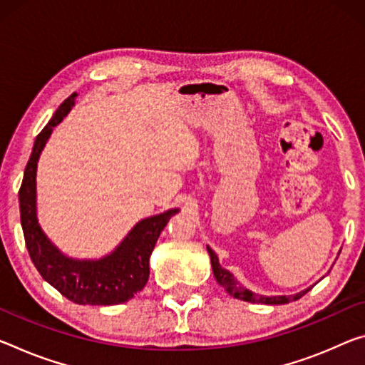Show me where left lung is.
<instances>
[{"instance_id": "obj_1", "label": "left lung", "mask_w": 365, "mask_h": 365, "mask_svg": "<svg viewBox=\"0 0 365 365\" xmlns=\"http://www.w3.org/2000/svg\"><path fill=\"white\" fill-rule=\"evenodd\" d=\"M207 253H210L211 258V266H212V273L216 281L221 284L225 291H227L230 296H234L235 299L245 300V302H252V304H268V305H279V304H289L292 300H297L307 294L312 287L305 289V291L296 294V296H273V297H266V296H259V294H255L252 291H248L244 286L239 284V281L235 279L232 273H229L227 269L222 268L219 264V258L216 253H214L210 247H207Z\"/></svg>"}]
</instances>
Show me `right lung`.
Instances as JSON below:
<instances>
[{
  "instance_id": "add662e5",
  "label": "right lung",
  "mask_w": 365,
  "mask_h": 365,
  "mask_svg": "<svg viewBox=\"0 0 365 365\" xmlns=\"http://www.w3.org/2000/svg\"><path fill=\"white\" fill-rule=\"evenodd\" d=\"M71 94L61 103L48 125L38 133L19 188L21 224L26 247L40 276L61 296L79 305H117L130 300L146 286L149 277V257L169 219L178 210H169L158 216L143 219L125 237L118 248L101 259H73L61 255L47 239L37 222L36 173L37 160L51 130L66 117L74 106Z\"/></svg>"
}]
</instances>
